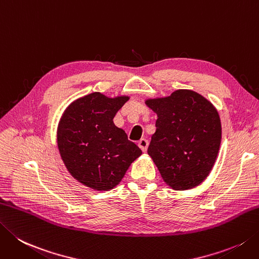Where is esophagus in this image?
Segmentation results:
<instances>
[{"label": "esophagus", "mask_w": 259, "mask_h": 259, "mask_svg": "<svg viewBox=\"0 0 259 259\" xmlns=\"http://www.w3.org/2000/svg\"><path fill=\"white\" fill-rule=\"evenodd\" d=\"M148 145H149V143H148V140H147L146 138H141L139 141H138V146H139V148L143 150V151H146L147 150V148H148Z\"/></svg>", "instance_id": "1"}]
</instances>
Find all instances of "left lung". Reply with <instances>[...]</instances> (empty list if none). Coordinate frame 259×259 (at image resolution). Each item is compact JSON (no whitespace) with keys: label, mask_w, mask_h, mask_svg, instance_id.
<instances>
[{"label":"left lung","mask_w":259,"mask_h":259,"mask_svg":"<svg viewBox=\"0 0 259 259\" xmlns=\"http://www.w3.org/2000/svg\"><path fill=\"white\" fill-rule=\"evenodd\" d=\"M146 104L157 114L148 155L165 183L177 191L200 185L210 174L221 144L220 116L213 104L191 90L148 99Z\"/></svg>","instance_id":"8db88e82"}]
</instances>
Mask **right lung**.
Listing matches in <instances>:
<instances>
[{
	"label": "right lung",
	"instance_id": "obj_1",
	"mask_svg": "<svg viewBox=\"0 0 259 259\" xmlns=\"http://www.w3.org/2000/svg\"><path fill=\"white\" fill-rule=\"evenodd\" d=\"M129 96L108 98L94 92L75 100L57 128V145L66 168L79 183L109 191L123 179L143 151L113 123Z\"/></svg>",
	"mask_w": 259,
	"mask_h": 259
}]
</instances>
